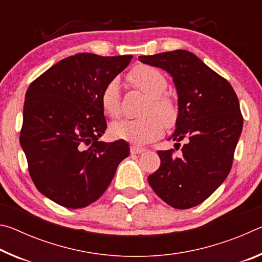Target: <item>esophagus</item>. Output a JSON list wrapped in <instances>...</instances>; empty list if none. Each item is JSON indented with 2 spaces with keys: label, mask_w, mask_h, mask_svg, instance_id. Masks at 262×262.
<instances>
[{
  "label": "esophagus",
  "mask_w": 262,
  "mask_h": 262,
  "mask_svg": "<svg viewBox=\"0 0 262 262\" xmlns=\"http://www.w3.org/2000/svg\"><path fill=\"white\" fill-rule=\"evenodd\" d=\"M144 151H145V149L139 147V145H135V144L130 145V152H132V154L139 155V154H142V152H144Z\"/></svg>",
  "instance_id": "obj_1"
}]
</instances>
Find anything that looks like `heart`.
Instances as JSON below:
<instances>
[{
  "instance_id": "1",
  "label": "heart",
  "mask_w": 262,
  "mask_h": 262,
  "mask_svg": "<svg viewBox=\"0 0 262 262\" xmlns=\"http://www.w3.org/2000/svg\"><path fill=\"white\" fill-rule=\"evenodd\" d=\"M128 81L137 90L149 97L143 114L140 119H123L110 126L113 139L126 140L135 143H148L161 136L164 127H173L178 121L180 107L178 101L166 94L168 83L164 74L148 64H140L128 74ZM100 105L110 118H118L121 113V95L119 82L111 79L100 92Z\"/></svg>"
}]
</instances>
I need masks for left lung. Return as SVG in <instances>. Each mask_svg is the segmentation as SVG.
Segmentation results:
<instances>
[{
    "mask_svg": "<svg viewBox=\"0 0 262 262\" xmlns=\"http://www.w3.org/2000/svg\"><path fill=\"white\" fill-rule=\"evenodd\" d=\"M139 60L163 68L173 77L180 114L170 139L184 142L158 150L161 166L148 177L154 192L177 209L200 205L231 170L243 128L238 97L227 79L184 50L142 55ZM180 143H176V150Z\"/></svg>",
    "mask_w": 262,
    "mask_h": 262,
    "instance_id": "left-lung-1",
    "label": "left lung"
}]
</instances>
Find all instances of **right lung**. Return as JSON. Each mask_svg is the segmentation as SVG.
Listing matches in <instances>:
<instances>
[{
    "label": "right lung",
    "mask_w": 262,
    "mask_h": 262,
    "mask_svg": "<svg viewBox=\"0 0 262 262\" xmlns=\"http://www.w3.org/2000/svg\"><path fill=\"white\" fill-rule=\"evenodd\" d=\"M130 60L79 53L30 84L20 145L35 187L57 205L78 209L98 200L129 155L126 141H99L107 127L99 97Z\"/></svg>",
    "instance_id": "1"
}]
</instances>
